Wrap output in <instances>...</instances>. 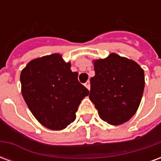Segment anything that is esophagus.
<instances>
[{
    "label": "esophagus",
    "instance_id": "1",
    "mask_svg": "<svg viewBox=\"0 0 161 161\" xmlns=\"http://www.w3.org/2000/svg\"><path fill=\"white\" fill-rule=\"evenodd\" d=\"M84 86H85V87L87 88L88 90L90 91V89H91V84H90V81H87V82L84 84Z\"/></svg>",
    "mask_w": 161,
    "mask_h": 161
}]
</instances>
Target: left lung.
Listing matches in <instances>:
<instances>
[{"instance_id":"8db88e82","label":"left lung","mask_w":161,"mask_h":161,"mask_svg":"<svg viewBox=\"0 0 161 161\" xmlns=\"http://www.w3.org/2000/svg\"><path fill=\"white\" fill-rule=\"evenodd\" d=\"M89 97L100 118L111 125L128 121L137 111L145 87L144 70L134 60L111 53L94 60Z\"/></svg>"}]
</instances>
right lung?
I'll use <instances>...</instances> for the list:
<instances>
[{
	"instance_id": "obj_1",
	"label": "right lung",
	"mask_w": 161,
	"mask_h": 161,
	"mask_svg": "<svg viewBox=\"0 0 161 161\" xmlns=\"http://www.w3.org/2000/svg\"><path fill=\"white\" fill-rule=\"evenodd\" d=\"M58 53L30 61L20 73L23 98L34 117L46 128L60 130L76 119L88 89Z\"/></svg>"
}]
</instances>
